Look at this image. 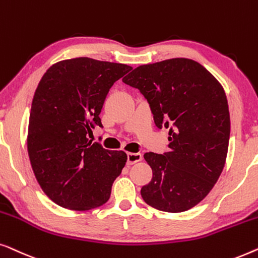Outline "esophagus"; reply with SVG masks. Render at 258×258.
Listing matches in <instances>:
<instances>
[{
    "label": "esophagus",
    "instance_id": "obj_1",
    "mask_svg": "<svg viewBox=\"0 0 258 258\" xmlns=\"http://www.w3.org/2000/svg\"><path fill=\"white\" fill-rule=\"evenodd\" d=\"M143 160L141 153H128L127 154V165H134Z\"/></svg>",
    "mask_w": 258,
    "mask_h": 258
}]
</instances>
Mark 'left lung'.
<instances>
[{
    "mask_svg": "<svg viewBox=\"0 0 258 258\" xmlns=\"http://www.w3.org/2000/svg\"><path fill=\"white\" fill-rule=\"evenodd\" d=\"M122 82L144 94L159 128H169V152L145 153L153 176L141 188L144 201L167 213L201 202L226 164L230 115L226 92L200 63L172 58L140 65Z\"/></svg>",
    "mask_w": 258,
    "mask_h": 258,
    "instance_id": "1",
    "label": "left lung"
}]
</instances>
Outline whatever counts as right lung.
I'll use <instances>...</instances> for the list:
<instances>
[{
	"label": "right lung",
	"mask_w": 258,
	"mask_h": 258,
	"mask_svg": "<svg viewBox=\"0 0 258 258\" xmlns=\"http://www.w3.org/2000/svg\"><path fill=\"white\" fill-rule=\"evenodd\" d=\"M132 67L89 57L60 60L38 83L28 127V154L36 180L50 200L70 210H90L110 199L127 161L88 139L111 86Z\"/></svg>",
	"instance_id": "add662e5"
}]
</instances>
